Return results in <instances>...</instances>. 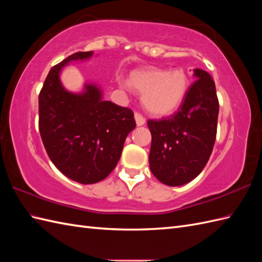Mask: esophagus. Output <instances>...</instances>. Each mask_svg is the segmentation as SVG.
Here are the masks:
<instances>
[{"label": "esophagus", "instance_id": "1", "mask_svg": "<svg viewBox=\"0 0 262 262\" xmlns=\"http://www.w3.org/2000/svg\"><path fill=\"white\" fill-rule=\"evenodd\" d=\"M135 120H136V125L137 126H143L145 124V118H144V116L141 115L140 113H136L135 114Z\"/></svg>", "mask_w": 262, "mask_h": 262}]
</instances>
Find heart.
<instances>
[{
	"mask_svg": "<svg viewBox=\"0 0 262 262\" xmlns=\"http://www.w3.org/2000/svg\"><path fill=\"white\" fill-rule=\"evenodd\" d=\"M129 85L142 93V103L151 114H171L181 104L188 90L187 75L181 70L148 69L133 72Z\"/></svg>",
	"mask_w": 262,
	"mask_h": 262,
	"instance_id": "heart-1",
	"label": "heart"
}]
</instances>
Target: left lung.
I'll list each match as a JSON object with an SVG mask.
<instances>
[{"mask_svg":"<svg viewBox=\"0 0 262 262\" xmlns=\"http://www.w3.org/2000/svg\"><path fill=\"white\" fill-rule=\"evenodd\" d=\"M193 76L197 80L174 115L147 121L152 134L149 169L166 186L194 179L208 162L216 140L220 104L215 82L200 69Z\"/></svg>","mask_w":262,"mask_h":262,"instance_id":"obj_1","label":"left lung"}]
</instances>
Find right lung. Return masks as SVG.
<instances>
[{
    "label": "right lung",
    "mask_w": 262,
    "mask_h": 262,
    "mask_svg": "<svg viewBox=\"0 0 262 262\" xmlns=\"http://www.w3.org/2000/svg\"><path fill=\"white\" fill-rule=\"evenodd\" d=\"M92 55L79 52L53 66L39 93V132L48 157L64 176L83 185L110 174L136 126L133 111L104 101L96 84H85L82 93L62 85L64 66Z\"/></svg>",
    "instance_id": "obj_1"
}]
</instances>
